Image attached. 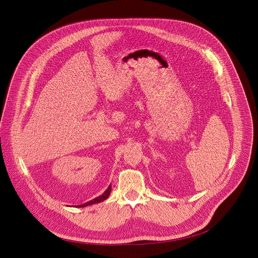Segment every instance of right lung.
Here are the masks:
<instances>
[{
    "instance_id": "add662e5",
    "label": "right lung",
    "mask_w": 258,
    "mask_h": 258,
    "mask_svg": "<svg viewBox=\"0 0 258 258\" xmlns=\"http://www.w3.org/2000/svg\"><path fill=\"white\" fill-rule=\"evenodd\" d=\"M111 192V185H109L108 187H107V189L101 195V196H99V197H97V198H95V199H93V200H91V201H89V202H87V203H85V204H83V205H80V206H76V208H84V207H86V206H90V205H93V204H97V203H101V202H103V201H105L108 197H109V195H110Z\"/></svg>"
}]
</instances>
